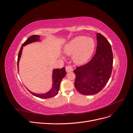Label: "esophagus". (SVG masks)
<instances>
[{
    "label": "esophagus",
    "instance_id": "obj_1",
    "mask_svg": "<svg viewBox=\"0 0 133 133\" xmlns=\"http://www.w3.org/2000/svg\"><path fill=\"white\" fill-rule=\"evenodd\" d=\"M65 69H66V71L68 72H68H70V71H73V68H72V67L71 66H66Z\"/></svg>",
    "mask_w": 133,
    "mask_h": 133
}]
</instances>
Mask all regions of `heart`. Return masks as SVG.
Returning <instances> with one entry per match:
<instances>
[{
    "label": "heart",
    "mask_w": 133,
    "mask_h": 133,
    "mask_svg": "<svg viewBox=\"0 0 133 133\" xmlns=\"http://www.w3.org/2000/svg\"><path fill=\"white\" fill-rule=\"evenodd\" d=\"M95 43L94 39L86 37H78L65 45L64 51L68 55H74L75 63L83 64L89 60L93 53Z\"/></svg>",
    "instance_id": "obj_1"
}]
</instances>
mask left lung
Here are the masks:
<instances>
[{"instance_id":"8db88e82","label":"left lung","mask_w":133,"mask_h":133,"mask_svg":"<svg viewBox=\"0 0 133 133\" xmlns=\"http://www.w3.org/2000/svg\"><path fill=\"white\" fill-rule=\"evenodd\" d=\"M96 53L90 62L74 70V86L80 94L98 93L109 80L112 69L113 55L110 44L100 33L96 34Z\"/></svg>"}]
</instances>
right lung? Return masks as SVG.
Wrapping results in <instances>:
<instances>
[{
    "mask_svg": "<svg viewBox=\"0 0 133 133\" xmlns=\"http://www.w3.org/2000/svg\"><path fill=\"white\" fill-rule=\"evenodd\" d=\"M40 35H34L30 36V37L27 39L26 41L22 44V46L19 50L18 57V62H17V65H18H18H19V62L20 58L21 57L22 55V51L23 50V48L24 46H25L28 44H30L31 43L40 41ZM66 75V71L65 68H63L62 69H54L53 71V75H52V78H53V85H52L51 89L49 91H48L46 93L44 94H36L30 91L29 92L31 94L33 95L37 96V97L42 98V99H48L50 98L57 95L58 93V91L60 88V84L61 83L62 79Z\"/></svg>",
    "mask_w": 133,
    "mask_h": 133,
    "instance_id": "right-lung-1",
    "label": "right lung"
}]
</instances>
